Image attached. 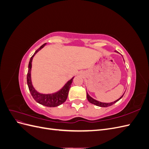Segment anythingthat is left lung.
Returning a JSON list of instances; mask_svg holds the SVG:
<instances>
[{
	"label": "left lung",
	"mask_w": 149,
	"mask_h": 149,
	"mask_svg": "<svg viewBox=\"0 0 149 149\" xmlns=\"http://www.w3.org/2000/svg\"><path fill=\"white\" fill-rule=\"evenodd\" d=\"M115 52L118 53L117 51H115ZM123 59H124V58H123ZM86 94H87V99H88V101H89V102H91V104H93L96 105V106H97L106 107H109V106H112V104H115L116 102H117L118 101H119V100H120V99H121L122 97H123V96H124V94H123V95L120 98H119L118 100H116L115 101L112 102H100V101H97V100H94V99H93L92 97L90 96L89 95V94H88V93H86Z\"/></svg>",
	"instance_id": "left-lung-1"
}]
</instances>
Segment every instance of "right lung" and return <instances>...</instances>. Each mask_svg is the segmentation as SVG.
<instances>
[{
  "instance_id": "1",
  "label": "right lung",
  "mask_w": 149,
  "mask_h": 149,
  "mask_svg": "<svg viewBox=\"0 0 149 149\" xmlns=\"http://www.w3.org/2000/svg\"><path fill=\"white\" fill-rule=\"evenodd\" d=\"M47 45V43H44L43 45L40 47L38 49L35 51V53L33 56L30 58V60L29 64V70H28V73L27 76H26V79H27V84L29 86V91L31 94V96L33 97L34 100L37 101L38 103L40 104L43 106H47V107H56L61 105V104L65 102L68 97V95L69 90L70 89L71 85L74 77L72 78L70 80H69L63 87L60 89L59 91H58L56 93H54L52 94H43L38 92L36 90L31 82V63H32L33 58L34 56L37 54L40 49L43 48L45 46Z\"/></svg>"
}]
</instances>
